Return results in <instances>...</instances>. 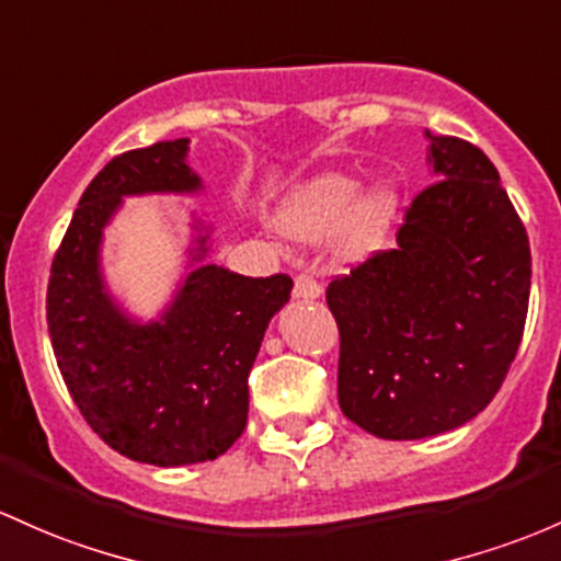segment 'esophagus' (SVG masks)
<instances>
[{"label":"esophagus","instance_id":"obj_1","mask_svg":"<svg viewBox=\"0 0 561 561\" xmlns=\"http://www.w3.org/2000/svg\"><path fill=\"white\" fill-rule=\"evenodd\" d=\"M295 298L300 300H313L319 298V293H322V287H319V282L313 279L309 274H298L295 276Z\"/></svg>","mask_w":561,"mask_h":561}]
</instances>
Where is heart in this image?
Returning a JSON list of instances; mask_svg holds the SVG:
<instances>
[{
    "instance_id": "heart-1",
    "label": "heart",
    "mask_w": 561,
    "mask_h": 561,
    "mask_svg": "<svg viewBox=\"0 0 561 561\" xmlns=\"http://www.w3.org/2000/svg\"><path fill=\"white\" fill-rule=\"evenodd\" d=\"M365 188L354 172H324L290 191L279 213L282 231L298 242H319L341 226L343 257L367 261L389 242L399 215V188L391 181Z\"/></svg>"
}]
</instances>
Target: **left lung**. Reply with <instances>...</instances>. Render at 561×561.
<instances>
[{"label": "left lung", "instance_id": "1", "mask_svg": "<svg viewBox=\"0 0 561 561\" xmlns=\"http://www.w3.org/2000/svg\"><path fill=\"white\" fill-rule=\"evenodd\" d=\"M428 138L434 181L397 248L328 285L341 332L337 402L380 439H423L492 402L525 332L530 239L482 149Z\"/></svg>", "mask_w": 561, "mask_h": 561}]
</instances>
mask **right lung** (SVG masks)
Listing matches in <instances>:
<instances>
[{
	"instance_id": "obj_1",
	"label": "right lung",
	"mask_w": 561,
	"mask_h": 561,
	"mask_svg": "<svg viewBox=\"0 0 561 561\" xmlns=\"http://www.w3.org/2000/svg\"><path fill=\"white\" fill-rule=\"evenodd\" d=\"M188 140L114 157L84 188L53 257L47 328L73 404L111 450L151 466L205 463L248 426V378L271 317L293 279L194 268L159 322L140 324L114 304L101 274L103 229L122 196L191 194ZM196 239L194 261L207 252Z\"/></svg>"
}]
</instances>
